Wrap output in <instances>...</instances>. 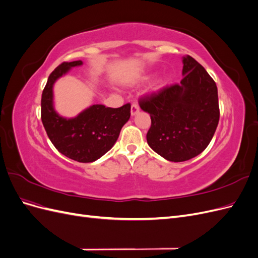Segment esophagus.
Returning a JSON list of instances; mask_svg holds the SVG:
<instances>
[{"mask_svg":"<svg viewBox=\"0 0 258 258\" xmlns=\"http://www.w3.org/2000/svg\"><path fill=\"white\" fill-rule=\"evenodd\" d=\"M139 111H140V108H139V105H138V104L134 103V104L131 105V111H130L131 116H135V115H137V114L139 113Z\"/></svg>","mask_w":258,"mask_h":258,"instance_id":"1","label":"esophagus"}]
</instances>
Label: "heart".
<instances>
[{
    "instance_id": "b5f03b06",
    "label": "heart",
    "mask_w": 258,
    "mask_h": 258,
    "mask_svg": "<svg viewBox=\"0 0 258 258\" xmlns=\"http://www.w3.org/2000/svg\"><path fill=\"white\" fill-rule=\"evenodd\" d=\"M150 79V77H145V80H148ZM169 82H170V75L168 74V73H165V74H162V75H160L157 80H156L154 83H153V85H152V87H151V89H152V91H159V90H161L162 88H165L166 86L169 84Z\"/></svg>"
}]
</instances>
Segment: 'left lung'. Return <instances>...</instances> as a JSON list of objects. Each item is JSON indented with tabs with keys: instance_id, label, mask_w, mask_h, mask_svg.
<instances>
[{
	"instance_id": "8db88e82",
	"label": "left lung",
	"mask_w": 258,
	"mask_h": 258,
	"mask_svg": "<svg viewBox=\"0 0 258 258\" xmlns=\"http://www.w3.org/2000/svg\"><path fill=\"white\" fill-rule=\"evenodd\" d=\"M181 84L140 99V107L151 115L147 144L169 161L196 157L212 140L220 120L217 87L192 57H183Z\"/></svg>"
}]
</instances>
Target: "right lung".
I'll use <instances>...</instances> for the list:
<instances>
[{
  "label": "right lung",
  "instance_id": "obj_1",
  "mask_svg": "<svg viewBox=\"0 0 258 258\" xmlns=\"http://www.w3.org/2000/svg\"><path fill=\"white\" fill-rule=\"evenodd\" d=\"M82 60L63 62L53 70L42 93V121L53 146L68 158L93 162L116 143L122 126L130 118V104L118 108L93 104L72 118L58 114L53 105V85Z\"/></svg>",
  "mask_w": 258,
  "mask_h": 258
}]
</instances>
